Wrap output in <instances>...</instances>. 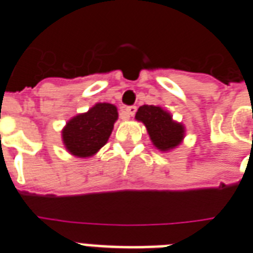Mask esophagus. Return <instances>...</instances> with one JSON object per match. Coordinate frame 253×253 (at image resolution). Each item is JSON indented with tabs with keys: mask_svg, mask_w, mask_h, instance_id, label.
Masks as SVG:
<instances>
[{
	"mask_svg": "<svg viewBox=\"0 0 253 253\" xmlns=\"http://www.w3.org/2000/svg\"><path fill=\"white\" fill-rule=\"evenodd\" d=\"M136 111H137V107H136V105H129V107L126 108L127 114H129V116H133V114L136 113Z\"/></svg>",
	"mask_w": 253,
	"mask_h": 253,
	"instance_id": "obj_1",
	"label": "esophagus"
}]
</instances>
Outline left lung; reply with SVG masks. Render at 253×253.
<instances>
[{"mask_svg":"<svg viewBox=\"0 0 253 253\" xmlns=\"http://www.w3.org/2000/svg\"><path fill=\"white\" fill-rule=\"evenodd\" d=\"M135 117L146 126L151 141L159 150H170L183 139V126L174 122L172 116L160 107L142 105Z\"/></svg>","mask_w":253,"mask_h":253,"instance_id":"8db88e82","label":"left lung"}]
</instances>
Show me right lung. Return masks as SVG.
<instances>
[{"instance_id": "obj_1", "label": "right lung", "mask_w": 253, "mask_h": 253, "mask_svg": "<svg viewBox=\"0 0 253 253\" xmlns=\"http://www.w3.org/2000/svg\"><path fill=\"white\" fill-rule=\"evenodd\" d=\"M117 118V108L109 103H98L86 113L79 114L62 131L66 149L76 157H91L108 141Z\"/></svg>"}]
</instances>
